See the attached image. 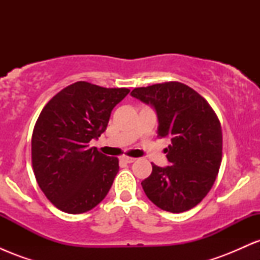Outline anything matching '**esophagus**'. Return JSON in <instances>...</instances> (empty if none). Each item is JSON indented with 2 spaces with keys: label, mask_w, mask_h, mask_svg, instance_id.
I'll use <instances>...</instances> for the list:
<instances>
[{
  "label": "esophagus",
  "mask_w": 260,
  "mask_h": 260,
  "mask_svg": "<svg viewBox=\"0 0 260 260\" xmlns=\"http://www.w3.org/2000/svg\"><path fill=\"white\" fill-rule=\"evenodd\" d=\"M121 160L123 161V162H127V164H132L136 161V157H131V156H122Z\"/></svg>",
  "instance_id": "34e87169"
}]
</instances>
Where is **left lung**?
<instances>
[{"label": "left lung", "mask_w": 260, "mask_h": 260, "mask_svg": "<svg viewBox=\"0 0 260 260\" xmlns=\"http://www.w3.org/2000/svg\"><path fill=\"white\" fill-rule=\"evenodd\" d=\"M132 96L155 107L157 137H169L165 149L170 165L155 164L142 181L145 194L156 207L183 213L199 204L213 187L222 159L221 124L201 94L180 82L134 88Z\"/></svg>", "instance_id": "8db88e82"}]
</instances>
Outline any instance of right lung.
<instances>
[{"instance_id": "add662e5", "label": "right lung", "mask_w": 260, "mask_h": 260, "mask_svg": "<svg viewBox=\"0 0 260 260\" xmlns=\"http://www.w3.org/2000/svg\"><path fill=\"white\" fill-rule=\"evenodd\" d=\"M129 92L76 82L58 91L39 115L31 136V165L39 187L59 210L82 214L105 198L118 159L89 142L105 132L112 109Z\"/></svg>"}]
</instances>
